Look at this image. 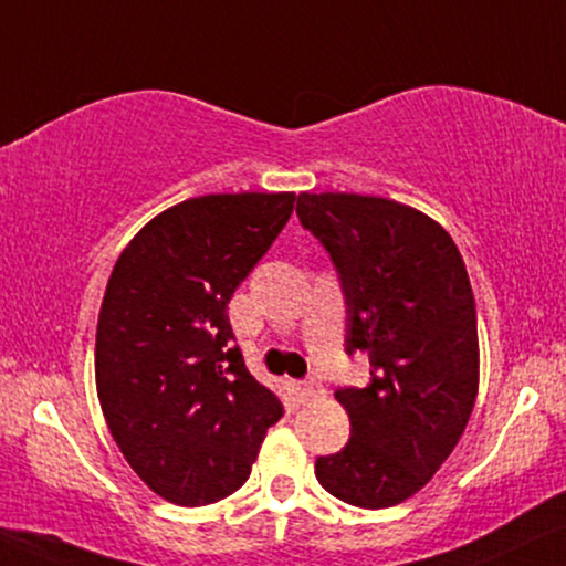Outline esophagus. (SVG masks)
Wrapping results in <instances>:
<instances>
[{
    "label": "esophagus",
    "instance_id": "obj_1",
    "mask_svg": "<svg viewBox=\"0 0 566 566\" xmlns=\"http://www.w3.org/2000/svg\"><path fill=\"white\" fill-rule=\"evenodd\" d=\"M318 395V384L313 381V378H307V381H300L297 384V397H300V402H311L313 397Z\"/></svg>",
    "mask_w": 566,
    "mask_h": 566
}]
</instances>
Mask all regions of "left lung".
Here are the masks:
<instances>
[{
    "label": "left lung",
    "mask_w": 566,
    "mask_h": 566,
    "mask_svg": "<svg viewBox=\"0 0 566 566\" xmlns=\"http://www.w3.org/2000/svg\"><path fill=\"white\" fill-rule=\"evenodd\" d=\"M300 224L339 274L347 355L366 353V389H336L349 441L316 460L332 496L395 506L452 454L478 397V318L468 269L431 217L389 198L300 192Z\"/></svg>",
    "instance_id": "obj_1"
}]
</instances>
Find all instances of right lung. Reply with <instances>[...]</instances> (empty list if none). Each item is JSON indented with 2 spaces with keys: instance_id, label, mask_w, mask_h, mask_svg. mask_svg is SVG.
<instances>
[{
  "instance_id": "right-lung-1",
  "label": "right lung",
  "mask_w": 566,
  "mask_h": 566,
  "mask_svg": "<svg viewBox=\"0 0 566 566\" xmlns=\"http://www.w3.org/2000/svg\"><path fill=\"white\" fill-rule=\"evenodd\" d=\"M292 209L295 192L182 200L114 263L96 328L98 402L130 468L171 504L238 491L282 418L245 368L227 303Z\"/></svg>"
}]
</instances>
